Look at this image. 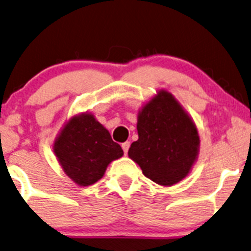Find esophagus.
<instances>
[{"instance_id": "obj_1", "label": "esophagus", "mask_w": 251, "mask_h": 251, "mask_svg": "<svg viewBox=\"0 0 251 251\" xmlns=\"http://www.w3.org/2000/svg\"><path fill=\"white\" fill-rule=\"evenodd\" d=\"M129 146H131V143H129L128 141L124 142V143H123V145H122V148H123V150H124V152H125V155H126V153H127V152H128Z\"/></svg>"}]
</instances>
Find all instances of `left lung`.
<instances>
[{
  "mask_svg": "<svg viewBox=\"0 0 251 251\" xmlns=\"http://www.w3.org/2000/svg\"><path fill=\"white\" fill-rule=\"evenodd\" d=\"M139 140L128 156L143 175L162 186H172L188 175L199 153L195 124L176 99L160 91L138 117Z\"/></svg>",
  "mask_w": 251,
  "mask_h": 251,
  "instance_id": "1",
  "label": "left lung"
}]
</instances>
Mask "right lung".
Masks as SVG:
<instances>
[{"label":"right lung","instance_id":"add662e5","mask_svg":"<svg viewBox=\"0 0 251 251\" xmlns=\"http://www.w3.org/2000/svg\"><path fill=\"white\" fill-rule=\"evenodd\" d=\"M63 170L79 186L99 181L112 160L124 151L94 116H75L62 129L53 145Z\"/></svg>","mask_w":251,"mask_h":251}]
</instances>
